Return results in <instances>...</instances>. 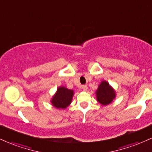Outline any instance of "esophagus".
I'll return each mask as SVG.
<instances>
[{"instance_id":"1","label":"esophagus","mask_w":152,"mask_h":152,"mask_svg":"<svg viewBox=\"0 0 152 152\" xmlns=\"http://www.w3.org/2000/svg\"><path fill=\"white\" fill-rule=\"evenodd\" d=\"M81 88L83 91H87V89H88V87H87V86H86V85H83V86H81Z\"/></svg>"}]
</instances>
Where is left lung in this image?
Wrapping results in <instances>:
<instances>
[{
    "label": "left lung",
    "instance_id": "left-lung-1",
    "mask_svg": "<svg viewBox=\"0 0 152 152\" xmlns=\"http://www.w3.org/2000/svg\"><path fill=\"white\" fill-rule=\"evenodd\" d=\"M96 96L97 102L100 103L102 106H106L114 100L116 94L114 88L110 86L109 82L103 80L96 91Z\"/></svg>",
    "mask_w": 152,
    "mask_h": 152
}]
</instances>
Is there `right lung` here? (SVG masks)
<instances>
[{
  "label": "right lung",
  "instance_id": "1",
  "mask_svg": "<svg viewBox=\"0 0 152 152\" xmlns=\"http://www.w3.org/2000/svg\"><path fill=\"white\" fill-rule=\"evenodd\" d=\"M74 94V90L69 89L65 86H59L52 96L50 104L58 109H65L71 104Z\"/></svg>",
  "mask_w": 152,
  "mask_h": 152
}]
</instances>
